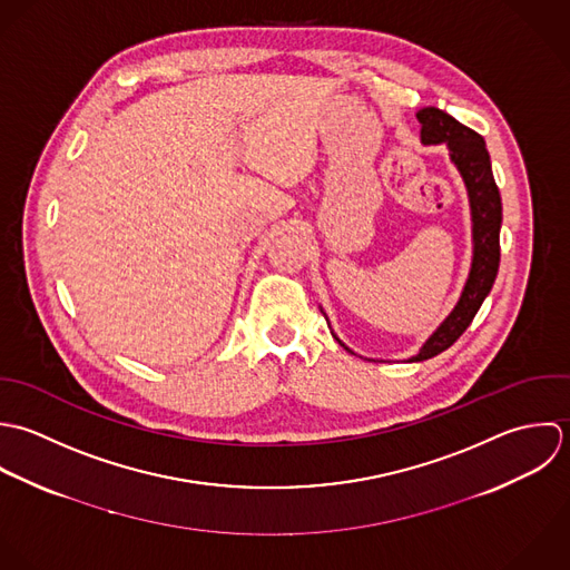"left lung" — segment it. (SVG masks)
I'll return each instance as SVG.
<instances>
[{
	"mask_svg": "<svg viewBox=\"0 0 570 570\" xmlns=\"http://www.w3.org/2000/svg\"><path fill=\"white\" fill-rule=\"evenodd\" d=\"M421 122V140L425 145L445 142L450 149V158L460 171L471 207V235H473V257L469 277L460 293L454 311L445 317V322L434 331V335L423 343L416 356L410 361H425L450 345L466 331L480 311L484 297L489 295L498 266H500V225H502V200L498 185L493 180L489 151L484 147V138L458 122L454 116L439 108H423L416 112ZM337 340V335H335ZM340 342V340H337ZM342 343V342H340ZM343 345V343H342ZM352 352L347 345H343ZM354 354V352H352Z\"/></svg>",
	"mask_w": 570,
	"mask_h": 570,
	"instance_id": "left-lung-1",
	"label": "left lung"
}]
</instances>
